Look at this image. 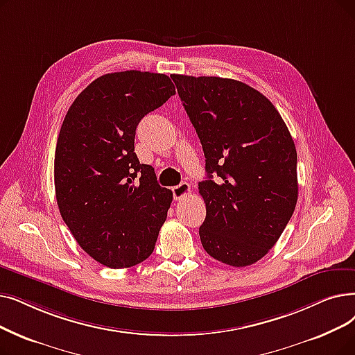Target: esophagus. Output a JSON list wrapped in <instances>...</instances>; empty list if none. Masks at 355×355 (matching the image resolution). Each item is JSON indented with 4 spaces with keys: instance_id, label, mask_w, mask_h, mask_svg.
<instances>
[{
    "instance_id": "esophagus-1",
    "label": "esophagus",
    "mask_w": 355,
    "mask_h": 355,
    "mask_svg": "<svg viewBox=\"0 0 355 355\" xmlns=\"http://www.w3.org/2000/svg\"><path fill=\"white\" fill-rule=\"evenodd\" d=\"M190 193H191V189H190L189 182H181L173 189L174 200H184L187 196H190Z\"/></svg>"
}]
</instances>
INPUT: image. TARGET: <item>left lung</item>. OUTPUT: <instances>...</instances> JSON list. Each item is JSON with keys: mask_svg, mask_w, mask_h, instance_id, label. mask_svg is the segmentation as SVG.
Instances as JSON below:
<instances>
[{"mask_svg": "<svg viewBox=\"0 0 355 355\" xmlns=\"http://www.w3.org/2000/svg\"><path fill=\"white\" fill-rule=\"evenodd\" d=\"M171 78L206 157L207 180L198 182L206 203L203 248L227 266H251L295 211V142L272 103L252 87L220 76Z\"/></svg>", "mask_w": 355, "mask_h": 355, "instance_id": "obj_1", "label": "left lung"}]
</instances>
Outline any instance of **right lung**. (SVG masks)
<instances>
[{"label":"right lung","mask_w":355,"mask_h":355,"mask_svg":"<svg viewBox=\"0 0 355 355\" xmlns=\"http://www.w3.org/2000/svg\"><path fill=\"white\" fill-rule=\"evenodd\" d=\"M174 94L165 73H105L64 119L55 150L58 207L75 241L105 267H133L155 248L173 191L137 159L135 135L139 121Z\"/></svg>","instance_id":"right-lung-1"}]
</instances>
